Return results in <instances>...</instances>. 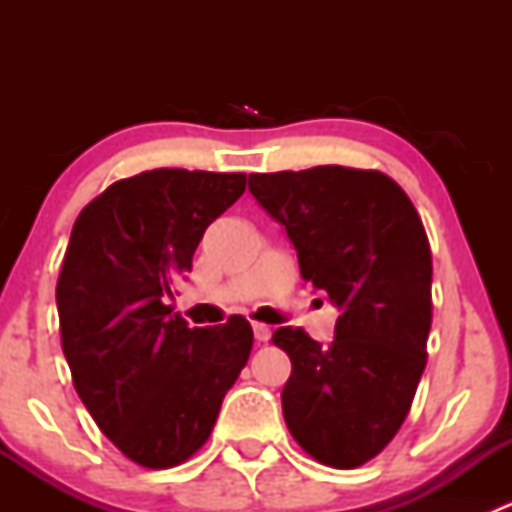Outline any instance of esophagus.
Wrapping results in <instances>:
<instances>
[{
	"label": "esophagus",
	"instance_id": "esophagus-1",
	"mask_svg": "<svg viewBox=\"0 0 512 512\" xmlns=\"http://www.w3.org/2000/svg\"><path fill=\"white\" fill-rule=\"evenodd\" d=\"M252 334H255V339L260 344H265V342H270V337H272V329L267 327V324H252Z\"/></svg>",
	"mask_w": 512,
	"mask_h": 512
}]
</instances>
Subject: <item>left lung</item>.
Returning <instances> with one entry per match:
<instances>
[{
	"label": "left lung",
	"mask_w": 512,
	"mask_h": 512,
	"mask_svg": "<svg viewBox=\"0 0 512 512\" xmlns=\"http://www.w3.org/2000/svg\"><path fill=\"white\" fill-rule=\"evenodd\" d=\"M250 193L285 227L299 272L339 309L334 339L299 327L272 342L292 361L282 414L319 463L356 468L396 436L426 366L431 247L409 195L379 170L319 165L252 173Z\"/></svg>",
	"instance_id": "1"
}]
</instances>
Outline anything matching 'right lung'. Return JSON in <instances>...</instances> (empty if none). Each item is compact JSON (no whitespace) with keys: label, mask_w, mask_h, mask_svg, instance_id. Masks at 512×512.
<instances>
[{"label":"right lung","mask_w":512,"mask_h":512,"mask_svg":"<svg viewBox=\"0 0 512 512\" xmlns=\"http://www.w3.org/2000/svg\"><path fill=\"white\" fill-rule=\"evenodd\" d=\"M245 193V173L156 168L118 180L76 218L56 282L74 386L113 446L143 468L188 461L252 349L232 314L190 329L170 314L203 232Z\"/></svg>","instance_id":"1"}]
</instances>
